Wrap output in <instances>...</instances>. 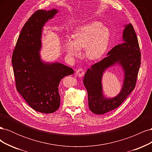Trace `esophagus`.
<instances>
[{
    "instance_id": "1",
    "label": "esophagus",
    "mask_w": 152,
    "mask_h": 152,
    "mask_svg": "<svg viewBox=\"0 0 152 152\" xmlns=\"http://www.w3.org/2000/svg\"><path fill=\"white\" fill-rule=\"evenodd\" d=\"M84 73H85V72L82 68H79L76 71V75L78 77H82L84 75Z\"/></svg>"
}]
</instances>
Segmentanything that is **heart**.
Returning a JSON list of instances; mask_svg holds the SVG:
<instances>
[{
  "label": "heart",
  "instance_id": "1",
  "mask_svg": "<svg viewBox=\"0 0 152 152\" xmlns=\"http://www.w3.org/2000/svg\"><path fill=\"white\" fill-rule=\"evenodd\" d=\"M111 34L102 23L93 21L77 27L74 33L67 36L65 46L68 56L75 58L80 56L84 49L85 56L90 60L102 58L108 49Z\"/></svg>",
  "mask_w": 152,
  "mask_h": 152
}]
</instances>
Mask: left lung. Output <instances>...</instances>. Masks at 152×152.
Listing matches in <instances>:
<instances>
[{"mask_svg":"<svg viewBox=\"0 0 152 152\" xmlns=\"http://www.w3.org/2000/svg\"><path fill=\"white\" fill-rule=\"evenodd\" d=\"M122 44L115 46L102 61L92 65L84 77V84L88 95L91 111L97 115L104 114L119 107L136 86L141 64V52L135 31L131 23L124 25ZM118 64L124 72L122 89L114 98L103 94L102 77L108 68Z\"/></svg>","mask_w":152,"mask_h":152,"instance_id":"1","label":"left lung"}]
</instances>
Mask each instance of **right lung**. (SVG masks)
I'll return each instance as SVG.
<instances>
[{"label":"right lung","mask_w":152,"mask_h":152,"mask_svg":"<svg viewBox=\"0 0 152 152\" xmlns=\"http://www.w3.org/2000/svg\"><path fill=\"white\" fill-rule=\"evenodd\" d=\"M58 12L56 9L35 12L23 27L12 56L17 91L31 108L44 113L59 108V82L74 73L72 68L61 63L41 59L43 27Z\"/></svg>","instance_id":"1"}]
</instances>
